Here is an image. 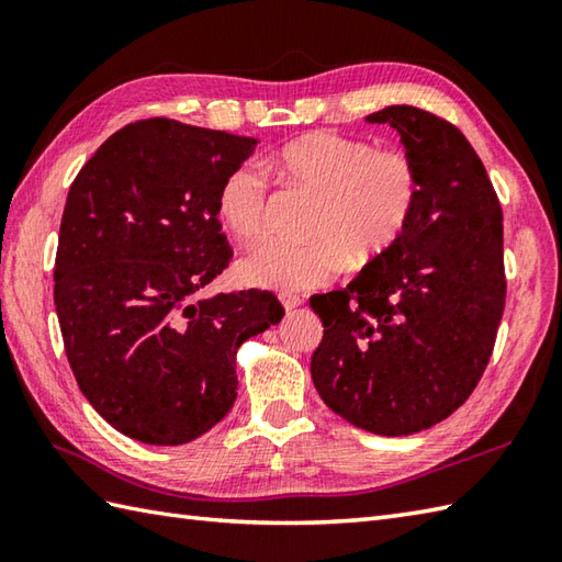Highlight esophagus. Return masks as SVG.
<instances>
[{
    "label": "esophagus",
    "instance_id": "1",
    "mask_svg": "<svg viewBox=\"0 0 562 562\" xmlns=\"http://www.w3.org/2000/svg\"><path fill=\"white\" fill-rule=\"evenodd\" d=\"M302 304H304L302 296H296V294H282V306H284V312H288V314L296 312V308H300Z\"/></svg>",
    "mask_w": 562,
    "mask_h": 562
}]
</instances>
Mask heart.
I'll return each instance as SVG.
<instances>
[{"mask_svg":"<svg viewBox=\"0 0 562 562\" xmlns=\"http://www.w3.org/2000/svg\"><path fill=\"white\" fill-rule=\"evenodd\" d=\"M268 166L314 195L316 205L304 229L312 241H268L238 260V280L256 290L308 292L342 268H369L401 241L420 202V176L408 154L364 137L308 133L288 142ZM214 207L234 238L256 241L266 229V176L248 164L236 166L224 176Z\"/></svg>","mask_w":562,"mask_h":562,"instance_id":"b5f03b06","label":"heart"}]
</instances>
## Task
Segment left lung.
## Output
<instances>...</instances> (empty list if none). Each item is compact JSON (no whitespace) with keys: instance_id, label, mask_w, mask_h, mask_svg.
I'll list each match as a JSON object with an SVG mask.
<instances>
[{"instance_id":"left-lung-1","label":"left lung","mask_w":562,"mask_h":562,"mask_svg":"<svg viewBox=\"0 0 562 562\" xmlns=\"http://www.w3.org/2000/svg\"><path fill=\"white\" fill-rule=\"evenodd\" d=\"M367 121L398 130L420 202L384 258L308 300L324 321L312 379L333 413L401 437L449 417L491 362L507 294L503 207L457 125L415 105Z\"/></svg>"}]
</instances>
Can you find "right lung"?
<instances>
[{"instance_id":"right-lung-1","label":"right lung","mask_w":562,"mask_h":562,"mask_svg":"<svg viewBox=\"0 0 562 562\" xmlns=\"http://www.w3.org/2000/svg\"><path fill=\"white\" fill-rule=\"evenodd\" d=\"M258 139L169 117L130 123L69 188L55 308L83 396L117 432L176 447L236 401V350L280 324L270 292L200 290L234 256L217 190Z\"/></svg>"}]
</instances>
